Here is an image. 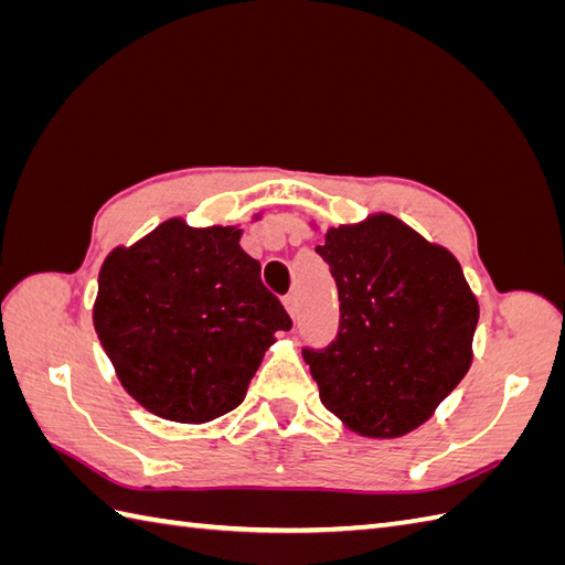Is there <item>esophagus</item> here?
Returning <instances> with one entry per match:
<instances>
[{"instance_id": "esophagus-1", "label": "esophagus", "mask_w": 565, "mask_h": 565, "mask_svg": "<svg viewBox=\"0 0 565 565\" xmlns=\"http://www.w3.org/2000/svg\"><path fill=\"white\" fill-rule=\"evenodd\" d=\"M284 306H286V310H289V316L296 318V313H298V298H296V294H286L284 296Z\"/></svg>"}]
</instances>
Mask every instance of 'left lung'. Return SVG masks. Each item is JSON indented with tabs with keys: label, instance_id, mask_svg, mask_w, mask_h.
Listing matches in <instances>:
<instances>
[{
	"label": "left lung",
	"instance_id": "1",
	"mask_svg": "<svg viewBox=\"0 0 565 565\" xmlns=\"http://www.w3.org/2000/svg\"><path fill=\"white\" fill-rule=\"evenodd\" d=\"M316 252L340 298L334 340L303 347L320 401L359 435L401 437L471 366L478 301L461 264L388 213L332 227Z\"/></svg>",
	"mask_w": 565,
	"mask_h": 565
}]
</instances>
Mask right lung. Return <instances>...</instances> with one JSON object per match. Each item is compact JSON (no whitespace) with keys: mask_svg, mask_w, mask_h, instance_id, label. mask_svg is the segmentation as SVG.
<instances>
[{"mask_svg":"<svg viewBox=\"0 0 565 565\" xmlns=\"http://www.w3.org/2000/svg\"><path fill=\"white\" fill-rule=\"evenodd\" d=\"M235 227L167 221L106 257L94 328L126 391L174 423L243 403L276 330H291Z\"/></svg>","mask_w":565,"mask_h":565,"instance_id":"1","label":"right lung"}]
</instances>
